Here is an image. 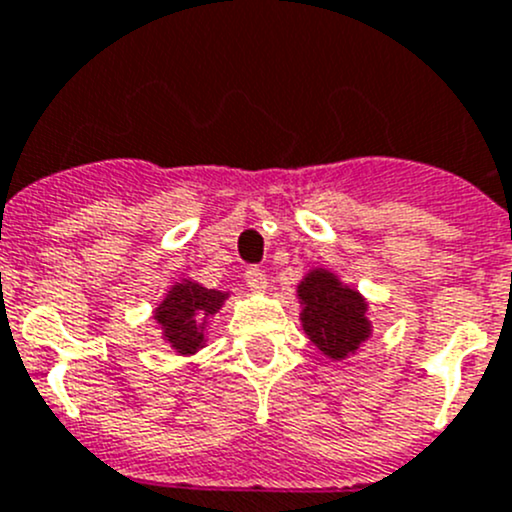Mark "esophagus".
I'll list each match as a JSON object with an SVG mask.
<instances>
[{
	"label": "esophagus",
	"instance_id": "esophagus-1",
	"mask_svg": "<svg viewBox=\"0 0 512 512\" xmlns=\"http://www.w3.org/2000/svg\"><path fill=\"white\" fill-rule=\"evenodd\" d=\"M245 279H247V287H250L252 292H267V287H270V282H267V274L255 265L247 267Z\"/></svg>",
	"mask_w": 512,
	"mask_h": 512
}]
</instances>
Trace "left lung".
<instances>
[{
	"label": "left lung",
	"mask_w": 512,
	"mask_h": 512,
	"mask_svg": "<svg viewBox=\"0 0 512 512\" xmlns=\"http://www.w3.org/2000/svg\"><path fill=\"white\" fill-rule=\"evenodd\" d=\"M301 326L321 353L343 360L370 336L368 304L328 270H311L297 287Z\"/></svg>",
	"instance_id": "8db88e82"
}]
</instances>
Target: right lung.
Listing matches in <instances>:
<instances>
[{"label": "right lung", "instance_id": "add662e5", "mask_svg": "<svg viewBox=\"0 0 512 512\" xmlns=\"http://www.w3.org/2000/svg\"><path fill=\"white\" fill-rule=\"evenodd\" d=\"M228 294L218 289H206L196 282H176L164 301L154 311V319L164 331V341L176 353L191 355L206 343L208 319L223 306Z\"/></svg>", "mask_w": 512, "mask_h": 512}]
</instances>
